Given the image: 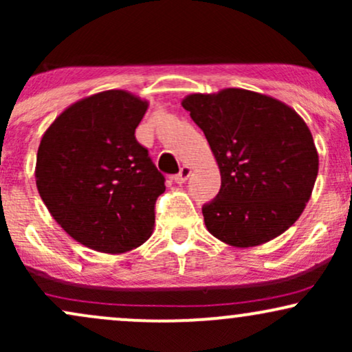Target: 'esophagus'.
<instances>
[{"label":"esophagus","instance_id":"1","mask_svg":"<svg viewBox=\"0 0 352 352\" xmlns=\"http://www.w3.org/2000/svg\"><path fill=\"white\" fill-rule=\"evenodd\" d=\"M190 173H192V168H190L188 165H184V167L180 168V172L173 177V180H175V184H185L190 177Z\"/></svg>","mask_w":352,"mask_h":352}]
</instances>
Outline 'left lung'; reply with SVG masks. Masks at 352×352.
Listing matches in <instances>:
<instances>
[{
	"label": "left lung",
	"mask_w": 352,
	"mask_h": 352,
	"mask_svg": "<svg viewBox=\"0 0 352 352\" xmlns=\"http://www.w3.org/2000/svg\"><path fill=\"white\" fill-rule=\"evenodd\" d=\"M220 168L217 199L201 208L213 236L250 248L280 236L311 199L319 157L309 127L281 100L246 89L182 100Z\"/></svg>",
	"instance_id": "obj_1"
}]
</instances>
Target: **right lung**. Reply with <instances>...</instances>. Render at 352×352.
<instances>
[{
  "mask_svg": "<svg viewBox=\"0 0 352 352\" xmlns=\"http://www.w3.org/2000/svg\"><path fill=\"white\" fill-rule=\"evenodd\" d=\"M147 100L122 89L71 104L41 137L36 187L67 235L87 248L119 254L152 235L165 179L135 140Z\"/></svg>",
  "mask_w": 352,
  "mask_h": 352,
  "instance_id": "add662e5",
  "label": "right lung"
}]
</instances>
